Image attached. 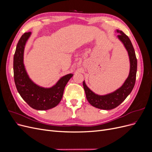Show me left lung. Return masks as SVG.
Returning a JSON list of instances; mask_svg holds the SVG:
<instances>
[{"instance_id": "obj_1", "label": "left lung", "mask_w": 152, "mask_h": 152, "mask_svg": "<svg viewBox=\"0 0 152 152\" xmlns=\"http://www.w3.org/2000/svg\"><path fill=\"white\" fill-rule=\"evenodd\" d=\"M115 33H118L117 39L121 41L126 49L129 59V73L123 84L112 93L100 95L96 94L87 86L85 80L83 81V86L89 103L93 107L102 110H112L121 104L127 97L135 84L137 72V59L134 48L129 38L121 30L116 29Z\"/></svg>"}]
</instances>
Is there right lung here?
<instances>
[{"mask_svg":"<svg viewBox=\"0 0 152 152\" xmlns=\"http://www.w3.org/2000/svg\"><path fill=\"white\" fill-rule=\"evenodd\" d=\"M31 35V32L25 33L18 42L13 60L14 79L18 93L30 107L47 110L56 107L61 102L65 87L73 74L63 76L50 87L40 86L31 80L24 65L25 48Z\"/></svg>","mask_w":152,"mask_h":152,"instance_id":"right-lung-1","label":"right lung"}]
</instances>
